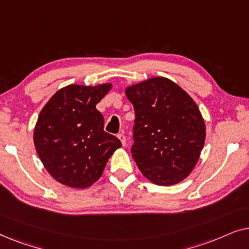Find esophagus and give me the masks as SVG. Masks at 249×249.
<instances>
[{
	"label": "esophagus",
	"mask_w": 249,
	"mask_h": 249,
	"mask_svg": "<svg viewBox=\"0 0 249 249\" xmlns=\"http://www.w3.org/2000/svg\"><path fill=\"white\" fill-rule=\"evenodd\" d=\"M118 138L120 139V142H122V145L125 146V136L124 134H119L118 135Z\"/></svg>",
	"instance_id": "1"
}]
</instances>
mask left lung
I'll return each instance as SVG.
<instances>
[{"mask_svg": "<svg viewBox=\"0 0 249 249\" xmlns=\"http://www.w3.org/2000/svg\"><path fill=\"white\" fill-rule=\"evenodd\" d=\"M134 105L132 159L149 181L172 186L186 179L198 162L206 137L195 101L165 77H152L125 88Z\"/></svg>", "mask_w": 249, "mask_h": 249, "instance_id": "left-lung-1", "label": "left lung"}]
</instances>
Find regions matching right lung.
<instances>
[{"label": "right lung", "mask_w": 249, "mask_h": 249, "mask_svg": "<svg viewBox=\"0 0 249 249\" xmlns=\"http://www.w3.org/2000/svg\"><path fill=\"white\" fill-rule=\"evenodd\" d=\"M112 84L68 85L44 105L34 129V144L44 168L71 188H88L103 175L121 142L104 131L96 104Z\"/></svg>", "instance_id": "right-lung-1"}]
</instances>
